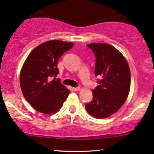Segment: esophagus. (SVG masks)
Listing matches in <instances>:
<instances>
[{
    "instance_id": "1",
    "label": "esophagus",
    "mask_w": 154,
    "mask_h": 154,
    "mask_svg": "<svg viewBox=\"0 0 154 154\" xmlns=\"http://www.w3.org/2000/svg\"><path fill=\"white\" fill-rule=\"evenodd\" d=\"M73 90L74 91H79L80 90V88H79V87H74Z\"/></svg>"
}]
</instances>
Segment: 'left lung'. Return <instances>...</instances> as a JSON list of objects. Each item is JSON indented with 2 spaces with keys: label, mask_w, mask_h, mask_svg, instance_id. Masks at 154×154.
Listing matches in <instances>:
<instances>
[{
  "label": "left lung",
  "mask_w": 154,
  "mask_h": 154,
  "mask_svg": "<svg viewBox=\"0 0 154 154\" xmlns=\"http://www.w3.org/2000/svg\"><path fill=\"white\" fill-rule=\"evenodd\" d=\"M87 47L96 57L95 76L102 79L92 91L93 100L85 109L95 118H107L117 112L127 99L131 85L130 68L124 56L112 45L91 43Z\"/></svg>",
  "instance_id": "obj_1"
}]
</instances>
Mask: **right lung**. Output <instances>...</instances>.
<instances>
[{
    "instance_id": "obj_1",
    "label": "right lung",
    "mask_w": 154,
    "mask_h": 154,
    "mask_svg": "<svg viewBox=\"0 0 154 154\" xmlns=\"http://www.w3.org/2000/svg\"><path fill=\"white\" fill-rule=\"evenodd\" d=\"M72 42L52 40L36 47L23 63L20 74V88L25 99L38 112H57L70 91L59 79L50 80L59 73L57 62Z\"/></svg>"
}]
</instances>
